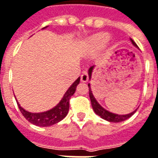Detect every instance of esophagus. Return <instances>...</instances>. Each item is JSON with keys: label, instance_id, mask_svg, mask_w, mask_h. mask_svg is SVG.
Returning <instances> with one entry per match:
<instances>
[{"label": "esophagus", "instance_id": "esophagus-1", "mask_svg": "<svg viewBox=\"0 0 158 158\" xmlns=\"http://www.w3.org/2000/svg\"><path fill=\"white\" fill-rule=\"evenodd\" d=\"M80 79H81V81L82 82H87L88 80V70H85L84 71H82V74H81V76H80Z\"/></svg>", "mask_w": 158, "mask_h": 158}]
</instances>
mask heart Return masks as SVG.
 I'll return each mask as SVG.
<instances>
[{"label":"heart","instance_id":"obj_1","mask_svg":"<svg viewBox=\"0 0 158 158\" xmlns=\"http://www.w3.org/2000/svg\"><path fill=\"white\" fill-rule=\"evenodd\" d=\"M107 39H108V36L106 34H104V33L97 34L90 38V41H89L90 47L93 50H98L106 43Z\"/></svg>","mask_w":158,"mask_h":158}]
</instances>
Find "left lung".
<instances>
[{
  "instance_id": "obj_1",
  "label": "left lung",
  "mask_w": 158,
  "mask_h": 158,
  "mask_svg": "<svg viewBox=\"0 0 158 158\" xmlns=\"http://www.w3.org/2000/svg\"><path fill=\"white\" fill-rule=\"evenodd\" d=\"M131 43L134 44L135 46H137L136 43L131 39ZM93 66L89 69L88 70V74H89V78L91 77V73H92V70H93ZM88 88H89V98H90V101H91V105H92V107H93V110L95 111V113L99 115L101 118L106 120L108 122H111V123H120V122H123V121H125L127 119H129L131 116H132L135 114V112L137 110H135L134 112L129 114H125V115H120V114H113V113H110L108 112L107 110H106L105 108L101 106L98 102L96 100V98H94L93 94H92V91H91V88H90V84H88Z\"/></svg>"
}]
</instances>
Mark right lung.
<instances>
[{"label":"right lung","mask_w":158,"mask_h":158,"mask_svg":"<svg viewBox=\"0 0 158 158\" xmlns=\"http://www.w3.org/2000/svg\"><path fill=\"white\" fill-rule=\"evenodd\" d=\"M79 80L80 79L79 78L70 86V88L67 90V92L63 96L60 103L51 110H49L47 112H44V113H39V114L38 113L33 114V113H29V112L24 110L18 103V106H19L21 114L29 123L36 126H40V127H48V126L53 125V124L59 123L67 115V114L69 112L70 97L75 93L77 86L79 84Z\"/></svg>","instance_id":"1"}]
</instances>
